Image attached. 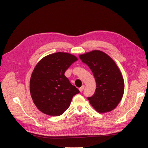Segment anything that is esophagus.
<instances>
[{"instance_id": "obj_1", "label": "esophagus", "mask_w": 148, "mask_h": 148, "mask_svg": "<svg viewBox=\"0 0 148 148\" xmlns=\"http://www.w3.org/2000/svg\"><path fill=\"white\" fill-rule=\"evenodd\" d=\"M84 85H83V86L81 88H79V90L80 92H82L84 90Z\"/></svg>"}]
</instances>
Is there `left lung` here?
<instances>
[{"mask_svg":"<svg viewBox=\"0 0 148 148\" xmlns=\"http://www.w3.org/2000/svg\"><path fill=\"white\" fill-rule=\"evenodd\" d=\"M79 57L89 67L96 80V91L91 97H88L90 104L98 112L112 110L124 92V81L118 66L108 55L100 51H92Z\"/></svg>","mask_w":148,"mask_h":148,"instance_id":"obj_1","label":"left lung"}]
</instances>
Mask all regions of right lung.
Segmentation results:
<instances>
[{
    "instance_id": "add662e5",
    "label": "right lung",
    "mask_w": 148,
    "mask_h": 148,
    "mask_svg": "<svg viewBox=\"0 0 148 148\" xmlns=\"http://www.w3.org/2000/svg\"><path fill=\"white\" fill-rule=\"evenodd\" d=\"M77 60L70 53L56 52L44 57L35 66L30 79V93L34 104L44 114H63L73 97L79 92L64 75Z\"/></svg>"
}]
</instances>
